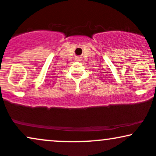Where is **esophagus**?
I'll return each mask as SVG.
<instances>
[{"label": "esophagus", "mask_w": 156, "mask_h": 156, "mask_svg": "<svg viewBox=\"0 0 156 156\" xmlns=\"http://www.w3.org/2000/svg\"><path fill=\"white\" fill-rule=\"evenodd\" d=\"M76 60L77 62H80V61L82 60V58L80 56H76Z\"/></svg>", "instance_id": "34e87169"}]
</instances>
